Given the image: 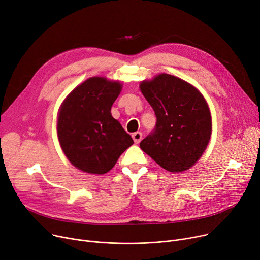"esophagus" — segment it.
I'll return each instance as SVG.
<instances>
[{"label": "esophagus", "mask_w": 260, "mask_h": 260, "mask_svg": "<svg viewBox=\"0 0 260 260\" xmlns=\"http://www.w3.org/2000/svg\"><path fill=\"white\" fill-rule=\"evenodd\" d=\"M132 138H133L134 142L138 144V143H140V141L142 140V133H140V132H136V133H134V134L132 135Z\"/></svg>", "instance_id": "esophagus-1"}]
</instances>
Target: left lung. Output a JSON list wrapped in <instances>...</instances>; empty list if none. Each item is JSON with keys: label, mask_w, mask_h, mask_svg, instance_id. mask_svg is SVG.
Wrapping results in <instances>:
<instances>
[{"label": "left lung", "mask_w": 260, "mask_h": 260, "mask_svg": "<svg viewBox=\"0 0 260 260\" xmlns=\"http://www.w3.org/2000/svg\"><path fill=\"white\" fill-rule=\"evenodd\" d=\"M140 89L156 116L153 132L141 149L169 172L190 169L203 155L212 133V119L203 94L169 74L143 81Z\"/></svg>", "instance_id": "1"}]
</instances>
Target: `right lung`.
<instances>
[{"label": "right lung", "mask_w": 260, "mask_h": 260, "mask_svg": "<svg viewBox=\"0 0 260 260\" xmlns=\"http://www.w3.org/2000/svg\"><path fill=\"white\" fill-rule=\"evenodd\" d=\"M122 85L104 77H91L63 101L57 119L61 149L77 169L103 175L134 144L132 137L111 115V107Z\"/></svg>", "instance_id": "add662e5"}]
</instances>
